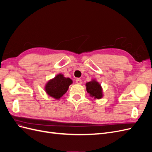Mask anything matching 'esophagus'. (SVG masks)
I'll return each mask as SVG.
<instances>
[{
	"label": "esophagus",
	"mask_w": 152,
	"mask_h": 152,
	"mask_svg": "<svg viewBox=\"0 0 152 152\" xmlns=\"http://www.w3.org/2000/svg\"><path fill=\"white\" fill-rule=\"evenodd\" d=\"M76 83L78 85H81L82 83V80L81 79H80V78H77V79L76 80Z\"/></svg>",
	"instance_id": "34e87169"
}]
</instances>
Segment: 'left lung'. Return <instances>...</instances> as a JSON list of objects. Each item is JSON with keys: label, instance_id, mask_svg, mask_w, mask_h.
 <instances>
[{"label": "left lung", "instance_id": "8db88e82", "mask_svg": "<svg viewBox=\"0 0 152 152\" xmlns=\"http://www.w3.org/2000/svg\"><path fill=\"white\" fill-rule=\"evenodd\" d=\"M86 91L91 97L100 99L102 97V89L100 85L95 80H93L86 84Z\"/></svg>", "mask_w": 152, "mask_h": 152}]
</instances>
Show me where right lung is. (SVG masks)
Wrapping results in <instances>:
<instances>
[{
    "label": "right lung",
    "instance_id": "obj_1",
    "mask_svg": "<svg viewBox=\"0 0 152 152\" xmlns=\"http://www.w3.org/2000/svg\"><path fill=\"white\" fill-rule=\"evenodd\" d=\"M72 81L69 77H65L61 74L57 75L48 81L45 86V91L50 96L58 99L64 95Z\"/></svg>",
    "mask_w": 152,
    "mask_h": 152
}]
</instances>
